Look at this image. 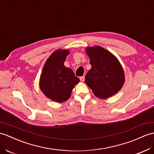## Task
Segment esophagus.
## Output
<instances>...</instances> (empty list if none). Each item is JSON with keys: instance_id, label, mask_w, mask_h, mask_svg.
<instances>
[{"instance_id": "obj_1", "label": "esophagus", "mask_w": 154, "mask_h": 154, "mask_svg": "<svg viewBox=\"0 0 154 154\" xmlns=\"http://www.w3.org/2000/svg\"><path fill=\"white\" fill-rule=\"evenodd\" d=\"M80 81L81 82H84V80H85V77L84 76H81V77H80Z\"/></svg>"}]
</instances>
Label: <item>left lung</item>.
Listing matches in <instances>:
<instances>
[{
    "instance_id": "obj_1",
    "label": "left lung",
    "mask_w": 154,
    "mask_h": 154,
    "mask_svg": "<svg viewBox=\"0 0 154 154\" xmlns=\"http://www.w3.org/2000/svg\"><path fill=\"white\" fill-rule=\"evenodd\" d=\"M85 52L91 68L85 82L94 95L101 99L114 95L125 83V73L118 58L100 46L87 47Z\"/></svg>"
}]
</instances>
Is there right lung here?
<instances>
[{
  "instance_id": "right-lung-1",
  "label": "right lung",
  "mask_w": 154,
  "mask_h": 154,
  "mask_svg": "<svg viewBox=\"0 0 154 154\" xmlns=\"http://www.w3.org/2000/svg\"><path fill=\"white\" fill-rule=\"evenodd\" d=\"M70 54L69 50H57L49 57L40 74V89L48 99L59 103L68 100L75 85L80 79L64 62Z\"/></svg>"
}]
</instances>
